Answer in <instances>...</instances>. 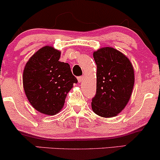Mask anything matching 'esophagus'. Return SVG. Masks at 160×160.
<instances>
[{"label":"esophagus","instance_id":"obj_1","mask_svg":"<svg viewBox=\"0 0 160 160\" xmlns=\"http://www.w3.org/2000/svg\"><path fill=\"white\" fill-rule=\"evenodd\" d=\"M78 82H81L82 81V80H83V77H82V76L78 77Z\"/></svg>","mask_w":160,"mask_h":160}]
</instances>
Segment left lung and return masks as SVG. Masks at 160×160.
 Returning a JSON list of instances; mask_svg holds the SVG:
<instances>
[{
	"label": "left lung",
	"mask_w": 160,
	"mask_h": 160,
	"mask_svg": "<svg viewBox=\"0 0 160 160\" xmlns=\"http://www.w3.org/2000/svg\"><path fill=\"white\" fill-rule=\"evenodd\" d=\"M97 65V88L92 108L99 116L110 118L122 112L131 96L134 70L127 57L112 48L94 52Z\"/></svg>",
	"instance_id": "left-lung-1"
}]
</instances>
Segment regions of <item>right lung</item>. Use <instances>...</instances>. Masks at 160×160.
Listing matches in <instances>:
<instances>
[{
  "mask_svg": "<svg viewBox=\"0 0 160 160\" xmlns=\"http://www.w3.org/2000/svg\"><path fill=\"white\" fill-rule=\"evenodd\" d=\"M60 52L50 46L38 50L27 62L23 86L36 110L53 115L62 108L67 94L77 83L68 63L59 61Z\"/></svg>",
  "mask_w": 160,
  "mask_h": 160,
  "instance_id": "right-lung-1",
  "label": "right lung"
}]
</instances>
